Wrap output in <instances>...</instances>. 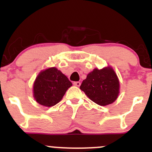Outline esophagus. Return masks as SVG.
<instances>
[{
    "label": "esophagus",
    "mask_w": 152,
    "mask_h": 152,
    "mask_svg": "<svg viewBox=\"0 0 152 152\" xmlns=\"http://www.w3.org/2000/svg\"><path fill=\"white\" fill-rule=\"evenodd\" d=\"M74 86L78 87V86H81V83H80L79 81H76V82H74Z\"/></svg>",
    "instance_id": "1"
}]
</instances>
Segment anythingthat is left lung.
Segmentation results:
<instances>
[{
	"mask_svg": "<svg viewBox=\"0 0 152 152\" xmlns=\"http://www.w3.org/2000/svg\"><path fill=\"white\" fill-rule=\"evenodd\" d=\"M119 81L112 67L94 69L87 75L80 88L92 102L100 106L112 104L119 94Z\"/></svg>",
	"mask_w": 152,
	"mask_h": 152,
	"instance_id": "left-lung-1",
	"label": "left lung"
}]
</instances>
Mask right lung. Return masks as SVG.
<instances>
[{
	"instance_id": "1",
	"label": "right lung",
	"mask_w": 152,
	"mask_h": 152,
	"mask_svg": "<svg viewBox=\"0 0 152 152\" xmlns=\"http://www.w3.org/2000/svg\"><path fill=\"white\" fill-rule=\"evenodd\" d=\"M72 83L56 67L48 68L38 74L34 83V97L36 102L46 107L61 100Z\"/></svg>"
}]
</instances>
